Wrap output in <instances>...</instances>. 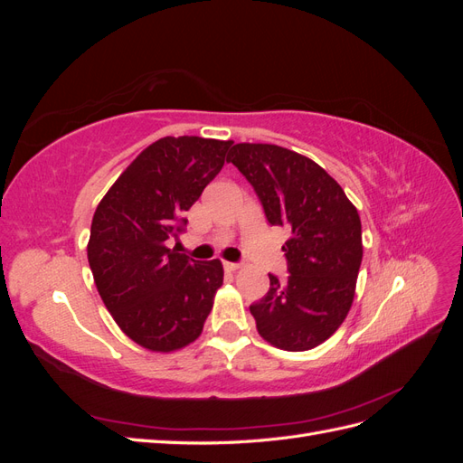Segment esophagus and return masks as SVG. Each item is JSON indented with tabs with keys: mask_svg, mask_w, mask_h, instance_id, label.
<instances>
[{
	"mask_svg": "<svg viewBox=\"0 0 463 463\" xmlns=\"http://www.w3.org/2000/svg\"><path fill=\"white\" fill-rule=\"evenodd\" d=\"M223 269L230 270V272H235V270L241 269V264L240 262H223Z\"/></svg>",
	"mask_w": 463,
	"mask_h": 463,
	"instance_id": "1",
	"label": "esophagus"
}]
</instances>
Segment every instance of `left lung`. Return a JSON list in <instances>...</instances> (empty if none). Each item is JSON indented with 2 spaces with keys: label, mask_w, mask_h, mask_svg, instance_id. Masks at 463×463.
<instances>
[{
  "label": "left lung",
  "mask_w": 463,
  "mask_h": 463,
  "mask_svg": "<svg viewBox=\"0 0 463 463\" xmlns=\"http://www.w3.org/2000/svg\"><path fill=\"white\" fill-rule=\"evenodd\" d=\"M228 162L253 185L272 226L291 230L282 247L288 279L272 274L266 296L249 307L274 347L307 352L328 340L352 309L363 259L357 208L311 158L278 145H233Z\"/></svg>",
  "instance_id": "obj_1"
}]
</instances>
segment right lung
Masks as SVG:
<instances>
[{"instance_id":"1","label":"right lung","mask_w":463,"mask_h":463,"mask_svg":"<svg viewBox=\"0 0 463 463\" xmlns=\"http://www.w3.org/2000/svg\"><path fill=\"white\" fill-rule=\"evenodd\" d=\"M232 145L158 138L96 206L87 247L96 289L123 334L150 352H175L197 340L223 282L218 259L193 260L170 243Z\"/></svg>"}]
</instances>
